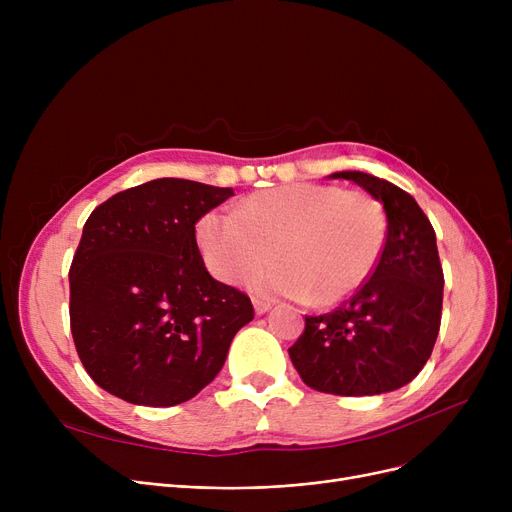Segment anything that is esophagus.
I'll return each mask as SVG.
<instances>
[{
	"instance_id": "esophagus-1",
	"label": "esophagus",
	"mask_w": 512,
	"mask_h": 512,
	"mask_svg": "<svg viewBox=\"0 0 512 512\" xmlns=\"http://www.w3.org/2000/svg\"><path fill=\"white\" fill-rule=\"evenodd\" d=\"M253 307H255V313L257 315H263L272 309V303L270 301H261V299H253Z\"/></svg>"
}]
</instances>
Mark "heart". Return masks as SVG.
<instances>
[{"label": "heart", "mask_w": 512, "mask_h": 512, "mask_svg": "<svg viewBox=\"0 0 512 512\" xmlns=\"http://www.w3.org/2000/svg\"><path fill=\"white\" fill-rule=\"evenodd\" d=\"M197 245L213 278H249L263 297L334 305L371 276L386 245L382 205L363 191L328 184H286L242 201L234 213L209 211L197 222Z\"/></svg>", "instance_id": "heart-1"}]
</instances>
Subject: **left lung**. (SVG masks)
<instances>
[{
	"instance_id": "8db88e82",
	"label": "left lung",
	"mask_w": 512,
	"mask_h": 512,
	"mask_svg": "<svg viewBox=\"0 0 512 512\" xmlns=\"http://www.w3.org/2000/svg\"><path fill=\"white\" fill-rule=\"evenodd\" d=\"M384 205L386 245L371 278L332 313L307 315L288 348L301 380L319 392L373 396L407 386L440 332L444 274L436 232L417 201L365 172H336Z\"/></svg>"
}]
</instances>
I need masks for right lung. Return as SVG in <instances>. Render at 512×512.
Listing matches in <instances>:
<instances>
[{"label":"right lung","mask_w":512,"mask_h":512,"mask_svg":"<svg viewBox=\"0 0 512 512\" xmlns=\"http://www.w3.org/2000/svg\"><path fill=\"white\" fill-rule=\"evenodd\" d=\"M232 195L157 178L93 209L70 265V330L99 388L132 405L174 407L220 373L253 305L209 276L195 224Z\"/></svg>","instance_id":"1"}]
</instances>
